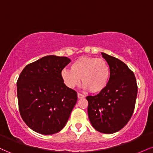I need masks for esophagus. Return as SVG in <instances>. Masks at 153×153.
<instances>
[{
	"label": "esophagus",
	"instance_id": "34e87169",
	"mask_svg": "<svg viewBox=\"0 0 153 153\" xmlns=\"http://www.w3.org/2000/svg\"><path fill=\"white\" fill-rule=\"evenodd\" d=\"M78 98L79 99H83V98H85V96H84V95H82V94H78Z\"/></svg>",
	"mask_w": 153,
	"mask_h": 153
}]
</instances>
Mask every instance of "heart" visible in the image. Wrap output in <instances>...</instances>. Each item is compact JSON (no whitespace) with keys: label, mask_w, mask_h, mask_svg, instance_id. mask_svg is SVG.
I'll use <instances>...</instances> for the list:
<instances>
[{"label":"heart","mask_w":153,"mask_h":153,"mask_svg":"<svg viewBox=\"0 0 153 153\" xmlns=\"http://www.w3.org/2000/svg\"><path fill=\"white\" fill-rule=\"evenodd\" d=\"M61 78L65 85L74 88L80 83L84 88L93 94H99L108 85L110 79V68L105 59L82 56L72 63L71 70L63 69Z\"/></svg>","instance_id":"obj_1"}]
</instances>
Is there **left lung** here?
<instances>
[{
	"instance_id": "1",
	"label": "left lung",
	"mask_w": 153,
	"mask_h": 153,
	"mask_svg": "<svg viewBox=\"0 0 153 153\" xmlns=\"http://www.w3.org/2000/svg\"><path fill=\"white\" fill-rule=\"evenodd\" d=\"M110 68L108 85L96 96H88V114L96 130L113 134L122 129L134 112L137 85L133 72L125 63L101 52Z\"/></svg>"
}]
</instances>
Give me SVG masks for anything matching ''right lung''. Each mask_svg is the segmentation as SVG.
Listing matches in <instances>:
<instances>
[{
    "mask_svg": "<svg viewBox=\"0 0 153 153\" xmlns=\"http://www.w3.org/2000/svg\"><path fill=\"white\" fill-rule=\"evenodd\" d=\"M71 59L45 56L27 65L17 80L21 117L36 132L49 135L64 128L77 102V93L65 85L61 72Z\"/></svg>",
    "mask_w": 153,
    "mask_h": 153,
    "instance_id": "1",
    "label": "right lung"
}]
</instances>
